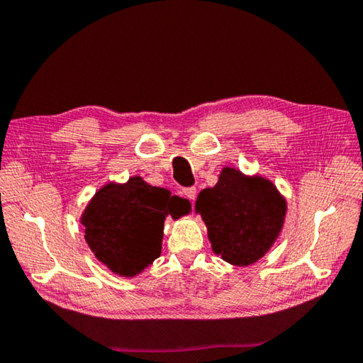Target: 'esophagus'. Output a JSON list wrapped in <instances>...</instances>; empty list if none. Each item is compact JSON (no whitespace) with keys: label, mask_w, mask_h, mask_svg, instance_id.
Masks as SVG:
<instances>
[{"label":"esophagus","mask_w":363,"mask_h":363,"mask_svg":"<svg viewBox=\"0 0 363 363\" xmlns=\"http://www.w3.org/2000/svg\"><path fill=\"white\" fill-rule=\"evenodd\" d=\"M182 194H184V196H187V199L192 200V201L196 199V189L195 187L182 189Z\"/></svg>","instance_id":"1"}]
</instances>
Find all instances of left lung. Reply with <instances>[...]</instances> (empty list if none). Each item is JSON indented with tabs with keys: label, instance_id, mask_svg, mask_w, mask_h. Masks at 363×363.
I'll return each mask as SVG.
<instances>
[{
	"label": "left lung",
	"instance_id": "8db88e82",
	"mask_svg": "<svg viewBox=\"0 0 363 363\" xmlns=\"http://www.w3.org/2000/svg\"><path fill=\"white\" fill-rule=\"evenodd\" d=\"M195 211L203 219L214 253L233 266H250L279 238L286 200L266 177L225 167L216 186L201 190Z\"/></svg>",
	"mask_w": 363,
	"mask_h": 363
}]
</instances>
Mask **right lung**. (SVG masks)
<instances>
[{
	"label": "right lung",
	"instance_id": "right-lung-1",
	"mask_svg": "<svg viewBox=\"0 0 363 363\" xmlns=\"http://www.w3.org/2000/svg\"><path fill=\"white\" fill-rule=\"evenodd\" d=\"M171 192L140 176L97 190L82 214L84 240L104 266L121 277H136L162 253L168 214L179 216Z\"/></svg>",
	"mask_w": 363,
	"mask_h": 363
}]
</instances>
